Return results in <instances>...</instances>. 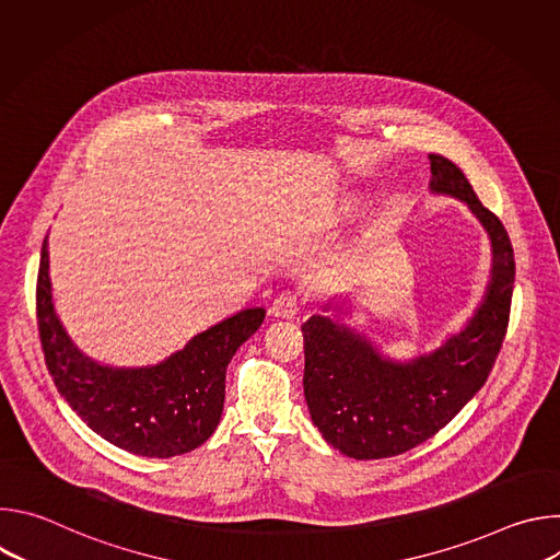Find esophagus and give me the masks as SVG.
I'll list each match as a JSON object with an SVG mask.
<instances>
[{"label":"esophagus","instance_id":"34e87169","mask_svg":"<svg viewBox=\"0 0 560 560\" xmlns=\"http://www.w3.org/2000/svg\"><path fill=\"white\" fill-rule=\"evenodd\" d=\"M299 310H301V303L294 292H281L270 305V314L277 318H294Z\"/></svg>","mask_w":560,"mask_h":560}]
</instances>
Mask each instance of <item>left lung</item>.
<instances>
[{
    "label": "left lung",
    "instance_id": "left-lung-1",
    "mask_svg": "<svg viewBox=\"0 0 560 560\" xmlns=\"http://www.w3.org/2000/svg\"><path fill=\"white\" fill-rule=\"evenodd\" d=\"M430 192L463 201L483 225L492 246L486 294L432 352L398 361L343 316L352 303L332 301L303 332V394L312 423L341 454L359 460L404 454L445 428L483 387L508 332L514 290V250L508 230L474 195L450 159L430 154Z\"/></svg>",
    "mask_w": 560,
    "mask_h": 560
}]
</instances>
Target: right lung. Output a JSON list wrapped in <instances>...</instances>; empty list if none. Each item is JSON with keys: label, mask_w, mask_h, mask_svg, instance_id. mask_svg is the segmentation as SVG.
Returning a JSON list of instances; mask_svg holds the SVG:
<instances>
[{"label": "right lung", "mask_w": 560, "mask_h": 560, "mask_svg": "<svg viewBox=\"0 0 560 560\" xmlns=\"http://www.w3.org/2000/svg\"><path fill=\"white\" fill-rule=\"evenodd\" d=\"M48 270L46 236L37 324L48 372L72 412L115 447L148 458L186 454L208 441L223 412L225 368L259 330L266 307L234 312L154 365L117 368L89 357L68 337L55 312Z\"/></svg>", "instance_id": "obj_1"}]
</instances>
